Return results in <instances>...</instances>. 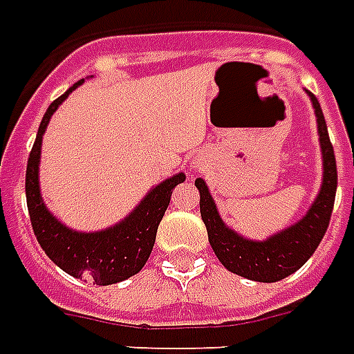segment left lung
Here are the masks:
<instances>
[{
    "instance_id": "8db88e82",
    "label": "left lung",
    "mask_w": 354,
    "mask_h": 354,
    "mask_svg": "<svg viewBox=\"0 0 354 354\" xmlns=\"http://www.w3.org/2000/svg\"><path fill=\"white\" fill-rule=\"evenodd\" d=\"M306 93L312 100L315 119H317L323 177L312 205L308 207V211L295 224L276 231L263 241L244 237L225 224L224 218L220 216L216 201L211 196L205 179L201 177L196 179V188L199 190V212L218 261L233 274L243 276L252 281L272 283L297 272L313 256L330 222L336 187H338V169H336L334 149L328 138V129L321 104L313 93Z\"/></svg>"
}]
</instances>
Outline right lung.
<instances>
[{
  "mask_svg": "<svg viewBox=\"0 0 354 354\" xmlns=\"http://www.w3.org/2000/svg\"><path fill=\"white\" fill-rule=\"evenodd\" d=\"M93 78V76H89ZM80 80L68 87L59 98L48 106L37 132L35 143L29 153L26 171V199L35 237L52 261L74 278H86L97 286H111L138 274L147 263L155 246L156 230L169 205L174 188L185 183L187 175L167 177L151 187L132 211L110 227L97 231H80L63 224L44 203L41 194V151L42 136L55 110L68 95L84 84Z\"/></svg>",
  "mask_w": 354,
  "mask_h": 354,
  "instance_id": "obj_1",
  "label": "right lung"
}]
</instances>
